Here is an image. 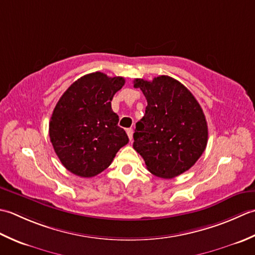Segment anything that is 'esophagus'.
<instances>
[{
	"instance_id": "1",
	"label": "esophagus",
	"mask_w": 255,
	"mask_h": 255,
	"mask_svg": "<svg viewBox=\"0 0 255 255\" xmlns=\"http://www.w3.org/2000/svg\"><path fill=\"white\" fill-rule=\"evenodd\" d=\"M127 134L129 138V141H132L133 139V129L132 128H127Z\"/></svg>"
}]
</instances>
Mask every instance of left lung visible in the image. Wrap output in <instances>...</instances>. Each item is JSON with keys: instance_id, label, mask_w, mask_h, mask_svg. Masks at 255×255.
<instances>
[{"instance_id": "1", "label": "left lung", "mask_w": 255, "mask_h": 255, "mask_svg": "<svg viewBox=\"0 0 255 255\" xmlns=\"http://www.w3.org/2000/svg\"><path fill=\"white\" fill-rule=\"evenodd\" d=\"M134 87L147 100L133 134L134 149L157 177L174 178L185 173L201 156L208 142L207 121L198 101L168 76L152 81L135 79Z\"/></svg>"}]
</instances>
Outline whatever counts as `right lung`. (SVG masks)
<instances>
[{"instance_id":"1","label":"right lung","mask_w":255,"mask_h":255,"mask_svg":"<svg viewBox=\"0 0 255 255\" xmlns=\"http://www.w3.org/2000/svg\"><path fill=\"white\" fill-rule=\"evenodd\" d=\"M126 84L123 77L97 71L75 81L54 109L49 137L61 164L80 177H93L108 168L118 150L128 143L113 96Z\"/></svg>"}]
</instances>
